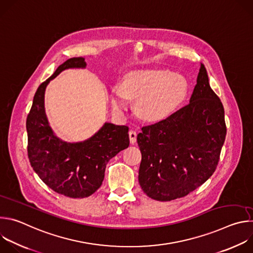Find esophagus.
<instances>
[{
    "label": "esophagus",
    "instance_id": "34e87169",
    "mask_svg": "<svg viewBox=\"0 0 253 253\" xmlns=\"http://www.w3.org/2000/svg\"><path fill=\"white\" fill-rule=\"evenodd\" d=\"M129 138H130V142H131L132 144H134V143L136 142V138H137V133H136V131H133V130L129 131Z\"/></svg>",
    "mask_w": 253,
    "mask_h": 253
}]
</instances>
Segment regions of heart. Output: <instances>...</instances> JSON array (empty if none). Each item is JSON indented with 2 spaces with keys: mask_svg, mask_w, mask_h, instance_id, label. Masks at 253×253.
Wrapping results in <instances>:
<instances>
[{
  "mask_svg": "<svg viewBox=\"0 0 253 253\" xmlns=\"http://www.w3.org/2000/svg\"><path fill=\"white\" fill-rule=\"evenodd\" d=\"M187 90L186 79L168 69L139 70L129 74L124 84L114 86L111 101L116 109L125 110L131 99L137 100V116L145 121H158L176 109Z\"/></svg>",
  "mask_w": 253,
  "mask_h": 253,
  "instance_id": "1",
  "label": "heart"
}]
</instances>
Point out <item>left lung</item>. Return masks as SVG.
<instances>
[{
  "instance_id": "left-lung-1",
  "label": "left lung",
  "mask_w": 253,
  "mask_h": 253,
  "mask_svg": "<svg viewBox=\"0 0 253 253\" xmlns=\"http://www.w3.org/2000/svg\"><path fill=\"white\" fill-rule=\"evenodd\" d=\"M139 184L147 196L170 201L202 185L218 164L226 136L224 108L201 64L189 104L141 128Z\"/></svg>"
}]
</instances>
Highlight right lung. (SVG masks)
Wrapping results in <instances>:
<instances>
[{
	"label": "right lung",
	"mask_w": 253,
	"mask_h": 253,
	"mask_svg": "<svg viewBox=\"0 0 253 253\" xmlns=\"http://www.w3.org/2000/svg\"><path fill=\"white\" fill-rule=\"evenodd\" d=\"M86 65L82 57L60 65L36 91L26 123L31 166L47 186L71 198L92 195L102 185L107 163L130 143L127 126L108 122L81 142L63 141L53 132L45 112L46 87L62 71Z\"/></svg>",
	"instance_id": "1"
}]
</instances>
